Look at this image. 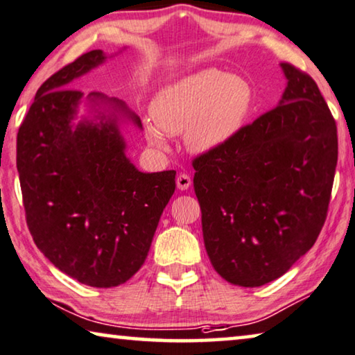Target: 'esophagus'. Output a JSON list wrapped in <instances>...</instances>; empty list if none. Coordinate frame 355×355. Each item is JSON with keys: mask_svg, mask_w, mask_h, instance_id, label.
I'll use <instances>...</instances> for the list:
<instances>
[{"mask_svg": "<svg viewBox=\"0 0 355 355\" xmlns=\"http://www.w3.org/2000/svg\"><path fill=\"white\" fill-rule=\"evenodd\" d=\"M189 187H191V177L188 173H180L177 177V188L180 191H187Z\"/></svg>", "mask_w": 355, "mask_h": 355, "instance_id": "esophagus-1", "label": "esophagus"}]
</instances>
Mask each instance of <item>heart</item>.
<instances>
[{
    "instance_id": "b5f03b06",
    "label": "heart",
    "mask_w": 355,
    "mask_h": 355,
    "mask_svg": "<svg viewBox=\"0 0 355 355\" xmlns=\"http://www.w3.org/2000/svg\"><path fill=\"white\" fill-rule=\"evenodd\" d=\"M255 92L250 81L218 68H202L164 86L151 102L153 121L145 123L150 146L167 150V135H180L196 156L228 146L250 118Z\"/></svg>"
}]
</instances>
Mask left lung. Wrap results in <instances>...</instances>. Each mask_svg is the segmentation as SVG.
<instances>
[{"instance_id": "1", "label": "left lung", "mask_w": 355, "mask_h": 355, "mask_svg": "<svg viewBox=\"0 0 355 355\" xmlns=\"http://www.w3.org/2000/svg\"><path fill=\"white\" fill-rule=\"evenodd\" d=\"M280 68L287 86L277 107L193 162L205 250L239 287L272 282L314 245L335 178V119L313 78Z\"/></svg>"}]
</instances>
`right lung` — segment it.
<instances>
[{
  "instance_id": "add662e5",
  "label": "right lung",
  "mask_w": 355,
  "mask_h": 355,
  "mask_svg": "<svg viewBox=\"0 0 355 355\" xmlns=\"http://www.w3.org/2000/svg\"><path fill=\"white\" fill-rule=\"evenodd\" d=\"M114 55L91 51L42 83L17 134L20 188L36 247L67 276L97 288L139 271L175 191V171L140 172L127 157L121 129L144 127L123 100L102 92L84 98L68 89ZM81 103L87 113L78 120Z\"/></svg>"
}]
</instances>
